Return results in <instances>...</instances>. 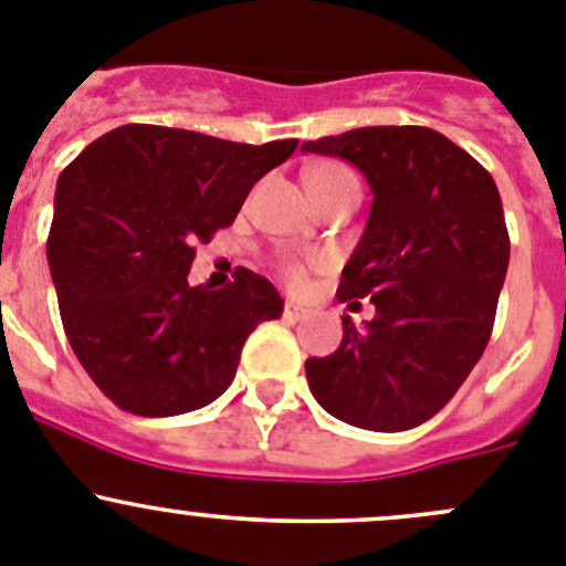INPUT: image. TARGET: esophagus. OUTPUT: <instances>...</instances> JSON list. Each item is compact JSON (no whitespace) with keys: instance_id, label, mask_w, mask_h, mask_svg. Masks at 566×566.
Instances as JSON below:
<instances>
[{"instance_id":"obj_1","label":"esophagus","mask_w":566,"mask_h":566,"mask_svg":"<svg viewBox=\"0 0 566 566\" xmlns=\"http://www.w3.org/2000/svg\"><path fill=\"white\" fill-rule=\"evenodd\" d=\"M283 316H286L289 322H300V319H305V316H308V308H305V305H300V303H286V308H283Z\"/></svg>"}]
</instances>
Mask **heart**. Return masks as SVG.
Returning a JSON list of instances; mask_svg holds the SVG:
<instances>
[{
	"mask_svg": "<svg viewBox=\"0 0 566 566\" xmlns=\"http://www.w3.org/2000/svg\"><path fill=\"white\" fill-rule=\"evenodd\" d=\"M347 177H355V175L349 169H344V166H338V164H316V166H311L308 171H305V182H308L311 193L322 191V188L336 186V182L347 180ZM286 277L292 280L294 286H300V283L305 280V269L297 266V263H289Z\"/></svg>",
	"mask_w": 566,
	"mask_h": 566,
	"instance_id": "b5f03b06",
	"label": "heart"
}]
</instances>
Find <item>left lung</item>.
Here are the masks:
<instances>
[{
    "mask_svg": "<svg viewBox=\"0 0 566 566\" xmlns=\"http://www.w3.org/2000/svg\"><path fill=\"white\" fill-rule=\"evenodd\" d=\"M303 153L349 160L375 193L336 292L373 300L375 319L342 316L336 353L305 360L311 391L355 428H417L448 406L492 336L511 250L497 186L430 127H358Z\"/></svg>",
    "mask_w": 566,
    "mask_h": 566,
    "instance_id": "obj_1",
    "label": "left lung"
}]
</instances>
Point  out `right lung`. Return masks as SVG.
<instances>
[{"instance_id":"right-lung-1","label":"right lung","mask_w":566,"mask_h":566,"mask_svg":"<svg viewBox=\"0 0 566 566\" xmlns=\"http://www.w3.org/2000/svg\"><path fill=\"white\" fill-rule=\"evenodd\" d=\"M297 138L235 144L125 125L57 177L46 258L74 355L122 411L175 417L217 400L241 347L283 300L239 266L219 292L188 283L193 244L233 224L250 188Z\"/></svg>"}]
</instances>
